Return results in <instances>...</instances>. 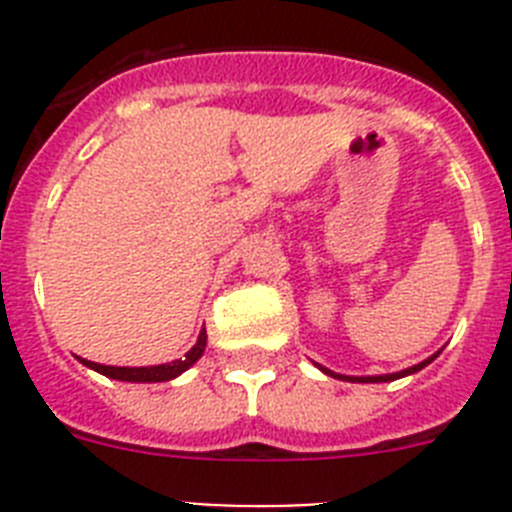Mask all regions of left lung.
Segmentation results:
<instances>
[{
    "mask_svg": "<svg viewBox=\"0 0 512 512\" xmlns=\"http://www.w3.org/2000/svg\"><path fill=\"white\" fill-rule=\"evenodd\" d=\"M438 354H433L431 359H425V361H420V364H415V366H410V369H402V372H397V374H379V377H343V374H336V372H330V369H325V366H320V372H325V374H330V377H338V379H346V382H392V379H400V377H408V374H415V372H420V369H423V366H428L431 364L433 359H436Z\"/></svg>",
    "mask_w": 512,
    "mask_h": 512,
    "instance_id": "obj_1",
    "label": "left lung"
}]
</instances>
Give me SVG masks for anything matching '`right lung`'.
Segmentation results:
<instances>
[{
	"label": "right lung",
	"instance_id": "obj_1",
	"mask_svg": "<svg viewBox=\"0 0 512 512\" xmlns=\"http://www.w3.org/2000/svg\"><path fill=\"white\" fill-rule=\"evenodd\" d=\"M205 346H207V330L202 328L200 338H197V343H194L187 354H184V359H176V361H171V364L104 366V364H94V361H87V359H79V361L81 364H87L89 369H94V372L104 374V377H110V379H120V382H169V379H174V377H179L182 372H187L189 366H192L194 361L205 354Z\"/></svg>",
	"mask_w": 512,
	"mask_h": 512
}]
</instances>
